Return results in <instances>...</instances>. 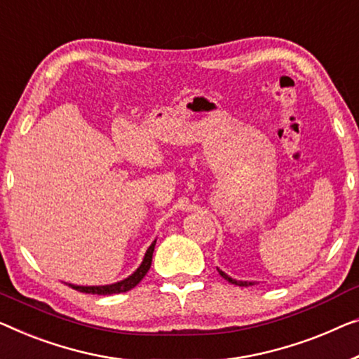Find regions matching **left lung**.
<instances>
[{"instance_id":"obj_1","label":"left lung","mask_w":359,"mask_h":359,"mask_svg":"<svg viewBox=\"0 0 359 359\" xmlns=\"http://www.w3.org/2000/svg\"><path fill=\"white\" fill-rule=\"evenodd\" d=\"M219 271V269H217ZM219 274H221L224 279H226L227 282H231V283H235V285H238V287H248V285H253V282H242V280H235V279H232V277H229L227 274H224L222 271H219Z\"/></svg>"}]
</instances>
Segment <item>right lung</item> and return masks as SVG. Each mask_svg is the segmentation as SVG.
Instances as JSON below:
<instances>
[{
	"label": "right lung",
	"instance_id": "1",
	"mask_svg": "<svg viewBox=\"0 0 359 359\" xmlns=\"http://www.w3.org/2000/svg\"><path fill=\"white\" fill-rule=\"evenodd\" d=\"M154 245H156V240H154V242L151 243V247L148 248L140 267H138V269L133 272L132 276H128L127 279H124V280L112 283V285H101V287H80V285H71V283H69V287H72L74 290L82 292V293H92V295H114V293H122V292L132 290V288L135 287L137 283H140V280L147 276V272L149 271V267H151Z\"/></svg>",
	"mask_w": 359,
	"mask_h": 359
}]
</instances>
